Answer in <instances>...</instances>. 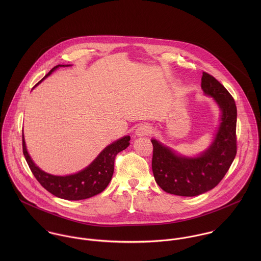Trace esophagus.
Masks as SVG:
<instances>
[{
  "label": "esophagus",
  "mask_w": 261,
  "mask_h": 261,
  "mask_svg": "<svg viewBox=\"0 0 261 261\" xmlns=\"http://www.w3.org/2000/svg\"><path fill=\"white\" fill-rule=\"evenodd\" d=\"M152 133V127L149 125V123H142L139 125V127L136 130V135L139 137L143 136H149Z\"/></svg>",
  "instance_id": "obj_1"
}]
</instances>
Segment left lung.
Listing matches in <instances>:
<instances>
[{"instance_id":"1","label":"left lung","mask_w":261,"mask_h":261,"mask_svg":"<svg viewBox=\"0 0 261 261\" xmlns=\"http://www.w3.org/2000/svg\"><path fill=\"white\" fill-rule=\"evenodd\" d=\"M201 87L222 111L220 126L211 147L197 158H186L151 140L153 177L169 194L193 197L213 189L223 179L237 152V109L232 95L207 72H203Z\"/></svg>"}]
</instances>
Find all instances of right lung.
Listing matches in <instances>:
<instances>
[{
  "label": "right lung",
  "mask_w": 261,
  "mask_h": 261,
  "mask_svg": "<svg viewBox=\"0 0 261 261\" xmlns=\"http://www.w3.org/2000/svg\"><path fill=\"white\" fill-rule=\"evenodd\" d=\"M59 66L62 65H57L52 68L43 77V79L51 74ZM43 79H41L38 83H40ZM129 140L130 138L128 136L123 137L122 139L108 146L87 168L81 172L74 175L61 177L47 174L38 168L26 149L24 135L22 134L23 153L31 172L41 186L58 198L74 201L93 197L101 193L108 187L113 175L115 156L119 151L129 146Z\"/></svg>",
  "instance_id": "add662e5"
}]
</instances>
